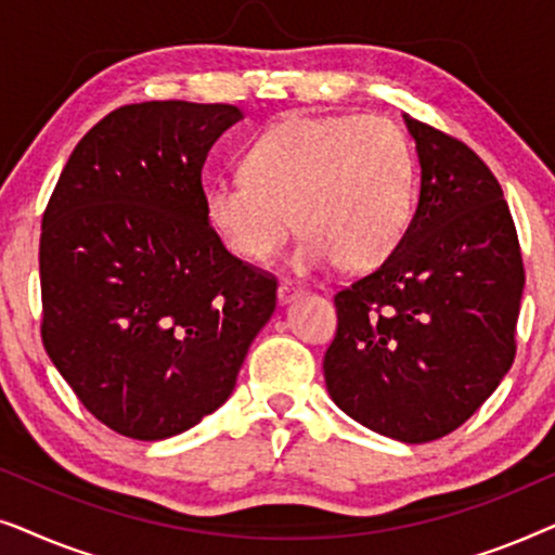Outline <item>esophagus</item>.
Listing matches in <instances>:
<instances>
[{"label": "esophagus", "mask_w": 555, "mask_h": 555, "mask_svg": "<svg viewBox=\"0 0 555 555\" xmlns=\"http://www.w3.org/2000/svg\"><path fill=\"white\" fill-rule=\"evenodd\" d=\"M302 293V285L293 283V280H283V283L278 285V300L283 302V306H287V302L298 298V295Z\"/></svg>", "instance_id": "34e87169"}]
</instances>
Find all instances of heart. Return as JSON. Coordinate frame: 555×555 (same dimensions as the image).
<instances>
[{"label": "heart", "instance_id": "obj_1", "mask_svg": "<svg viewBox=\"0 0 555 555\" xmlns=\"http://www.w3.org/2000/svg\"><path fill=\"white\" fill-rule=\"evenodd\" d=\"M416 164L401 128L382 116H287L257 135L242 177L207 186L204 215L227 249L264 262L295 230L298 272L340 260L378 268L412 224Z\"/></svg>", "mask_w": 555, "mask_h": 555}]
</instances>
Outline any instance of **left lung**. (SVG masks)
Here are the masks:
<instances>
[{
    "mask_svg": "<svg viewBox=\"0 0 555 555\" xmlns=\"http://www.w3.org/2000/svg\"><path fill=\"white\" fill-rule=\"evenodd\" d=\"M420 202L382 268L336 295L323 359L338 409L422 444L465 424L515 359L526 275L503 189L482 158L404 113Z\"/></svg>",
    "mask_w": 555,
    "mask_h": 555,
    "instance_id": "left-lung-1",
    "label": "left lung"
}]
</instances>
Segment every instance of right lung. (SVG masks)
Wrapping results in <instances>:
<instances>
[{
  "label": "right lung",
  "mask_w": 555,
  "mask_h": 555,
  "mask_svg": "<svg viewBox=\"0 0 555 555\" xmlns=\"http://www.w3.org/2000/svg\"><path fill=\"white\" fill-rule=\"evenodd\" d=\"M237 105H124L82 135L42 217V344L82 406L158 442L230 399L275 278L227 253L202 169Z\"/></svg>",
  "instance_id": "add662e5"
}]
</instances>
